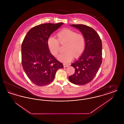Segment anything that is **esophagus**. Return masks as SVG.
Instances as JSON below:
<instances>
[{
  "label": "esophagus",
  "instance_id": "1",
  "mask_svg": "<svg viewBox=\"0 0 124 124\" xmlns=\"http://www.w3.org/2000/svg\"><path fill=\"white\" fill-rule=\"evenodd\" d=\"M63 65H64V67H68V66H69V65L65 64H64Z\"/></svg>",
  "mask_w": 124,
  "mask_h": 124
}]
</instances>
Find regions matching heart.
Segmentation results:
<instances>
[{
	"label": "heart",
	"instance_id": "b5f03b06",
	"mask_svg": "<svg viewBox=\"0 0 124 124\" xmlns=\"http://www.w3.org/2000/svg\"><path fill=\"white\" fill-rule=\"evenodd\" d=\"M58 39L51 36L47 39V47L53 55L57 57L59 52V43H66L64 53L58 57V59L63 63H69L73 59L74 57L78 58L84 53L85 47V39L80 33H77L73 30L64 28L59 31L57 33Z\"/></svg>",
	"mask_w": 124,
	"mask_h": 124
}]
</instances>
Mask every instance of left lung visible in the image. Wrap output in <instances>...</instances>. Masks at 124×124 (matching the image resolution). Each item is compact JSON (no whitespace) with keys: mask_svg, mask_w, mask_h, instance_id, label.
<instances>
[{"mask_svg":"<svg viewBox=\"0 0 124 124\" xmlns=\"http://www.w3.org/2000/svg\"><path fill=\"white\" fill-rule=\"evenodd\" d=\"M79 30L85 39V47L80 57L73 63L74 74L69 77L71 82L84 85L90 82L96 76L102 63V42L98 33L84 24H71Z\"/></svg>","mask_w":124,"mask_h":124,"instance_id":"left-lung-1","label":"left lung"}]
</instances>
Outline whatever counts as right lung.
Instances as JSON below:
<instances>
[{
    "label": "right lung",
    "instance_id": "add662e5",
    "mask_svg": "<svg viewBox=\"0 0 124 124\" xmlns=\"http://www.w3.org/2000/svg\"><path fill=\"white\" fill-rule=\"evenodd\" d=\"M63 23H46L30 30L21 46L22 65L30 80L38 86L53 82L56 71L64 67L47 47L48 38Z\"/></svg>",
    "mask_w": 124,
    "mask_h": 124
}]
</instances>
